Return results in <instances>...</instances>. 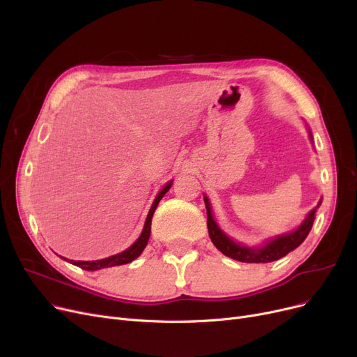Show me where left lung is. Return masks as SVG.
<instances>
[{"mask_svg":"<svg viewBox=\"0 0 357 357\" xmlns=\"http://www.w3.org/2000/svg\"><path fill=\"white\" fill-rule=\"evenodd\" d=\"M311 140H312V134H311ZM204 203L207 208V227H208V235L211 242L214 243L217 250L223 252L226 257H230L241 262H271V261L280 259L284 255H287L290 251L296 250V248L306 239L309 231H311L315 220V211L321 206V201H319L318 206L306 215V219L296 230L289 231V234H284L280 236H275L274 239H270L262 246L248 248L241 243H236L235 241H231L225 231L217 226V223L213 219L210 201L207 197H204Z\"/></svg>","mask_w":357,"mask_h":357,"instance_id":"left-lung-1","label":"left lung"}]
</instances>
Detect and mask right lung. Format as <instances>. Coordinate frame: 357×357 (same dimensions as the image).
Here are the masks:
<instances>
[{
	"label": "right lung",
	"mask_w": 357,
	"mask_h": 357,
	"mask_svg": "<svg viewBox=\"0 0 357 357\" xmlns=\"http://www.w3.org/2000/svg\"><path fill=\"white\" fill-rule=\"evenodd\" d=\"M170 187H172V181L167 182L163 190L158 194V197L154 198L153 204H151V208L147 214V219H146V223H144V227H143V231L140 238H138L128 250L122 251L116 255H112V257H107L105 259H98V261H73L70 259V262L73 266H77L80 267L83 270H87V271H96V270H102V268H107V267H115V266H123V264H128V262L134 261L137 257H140L142 252L144 251V248L149 242V238H150V231H151V217L154 214V210H156L159 201L163 198V195L170 190ZM64 258V257H61ZM66 261H68L67 258H64Z\"/></svg>",
	"instance_id": "add662e5"
}]
</instances>
